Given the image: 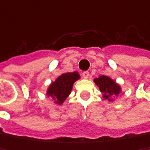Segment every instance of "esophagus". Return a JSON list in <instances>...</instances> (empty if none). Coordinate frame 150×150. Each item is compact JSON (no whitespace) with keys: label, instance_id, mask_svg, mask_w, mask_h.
Segmentation results:
<instances>
[{"label":"esophagus","instance_id":"obj_1","mask_svg":"<svg viewBox=\"0 0 150 150\" xmlns=\"http://www.w3.org/2000/svg\"><path fill=\"white\" fill-rule=\"evenodd\" d=\"M82 76H83V78H85V79H88L89 76H90V73H89L88 71H84V72L82 73Z\"/></svg>","mask_w":150,"mask_h":150}]
</instances>
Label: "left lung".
<instances>
[{"label":"left lung","instance_id":"8db88e82","mask_svg":"<svg viewBox=\"0 0 150 150\" xmlns=\"http://www.w3.org/2000/svg\"><path fill=\"white\" fill-rule=\"evenodd\" d=\"M93 82L97 85L100 91L102 93V97L104 100H108L109 102L114 100V97H118L121 93L120 86L116 83L108 76L101 75L99 78L93 79Z\"/></svg>","mask_w":150,"mask_h":150}]
</instances>
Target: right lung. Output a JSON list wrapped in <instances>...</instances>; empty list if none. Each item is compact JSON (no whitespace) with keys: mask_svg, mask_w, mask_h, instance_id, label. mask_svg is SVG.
Masks as SVG:
<instances>
[{"mask_svg":"<svg viewBox=\"0 0 150 150\" xmlns=\"http://www.w3.org/2000/svg\"><path fill=\"white\" fill-rule=\"evenodd\" d=\"M79 79L80 75L78 71L63 73L50 84L47 88L46 96L50 97L53 103L62 105L71 93L73 84Z\"/></svg>","mask_w":150,"mask_h":150,"instance_id":"right-lung-1","label":"right lung"}]
</instances>
